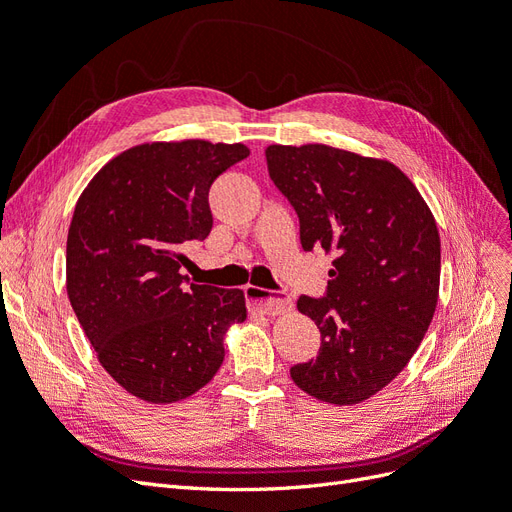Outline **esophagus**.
I'll list each match as a JSON object with an SVG mask.
<instances>
[{
	"label": "esophagus",
	"instance_id": "34e87169",
	"mask_svg": "<svg viewBox=\"0 0 512 512\" xmlns=\"http://www.w3.org/2000/svg\"><path fill=\"white\" fill-rule=\"evenodd\" d=\"M245 299L250 301V305L254 309H258L260 314H267V316H277V314H284L292 307V301L288 297H275V294L267 288H260V286H245Z\"/></svg>",
	"mask_w": 512,
	"mask_h": 512
}]
</instances>
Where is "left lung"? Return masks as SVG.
<instances>
[{"mask_svg": "<svg viewBox=\"0 0 512 512\" xmlns=\"http://www.w3.org/2000/svg\"><path fill=\"white\" fill-rule=\"evenodd\" d=\"M269 177L299 215L305 252L333 254L324 297H299L318 356L290 367L301 391L350 406L408 365L438 305L436 220L401 170L329 145L267 147Z\"/></svg>", "mask_w": 512, "mask_h": 512, "instance_id": "obj_1", "label": "left lung"}]
</instances>
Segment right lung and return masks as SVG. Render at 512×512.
<instances>
[{
  "mask_svg": "<svg viewBox=\"0 0 512 512\" xmlns=\"http://www.w3.org/2000/svg\"><path fill=\"white\" fill-rule=\"evenodd\" d=\"M250 156L241 143H147L108 162L76 203L66 247L68 299L123 389L151 404L190 397L224 361L245 297L190 284L185 247L213 226L211 183Z\"/></svg>",
  "mask_w": 512,
  "mask_h": 512,
  "instance_id": "add662e5",
  "label": "right lung"
}]
</instances>
